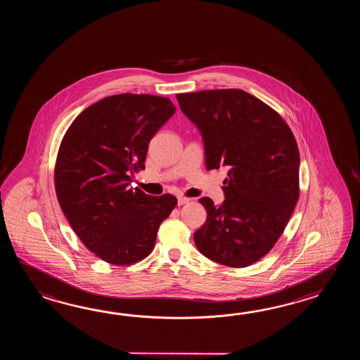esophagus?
<instances>
[{
	"label": "esophagus",
	"mask_w": 360,
	"mask_h": 360,
	"mask_svg": "<svg viewBox=\"0 0 360 360\" xmlns=\"http://www.w3.org/2000/svg\"><path fill=\"white\" fill-rule=\"evenodd\" d=\"M191 202V199L185 198V197H179L177 198V205L179 206H183V205H186V203H189Z\"/></svg>",
	"instance_id": "esophagus-1"
}]
</instances>
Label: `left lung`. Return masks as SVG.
<instances>
[{
    "label": "left lung",
    "instance_id": "1",
    "mask_svg": "<svg viewBox=\"0 0 360 360\" xmlns=\"http://www.w3.org/2000/svg\"><path fill=\"white\" fill-rule=\"evenodd\" d=\"M176 98L202 135L207 169H229L220 206L199 199L207 220L194 233V243L210 260L245 268L276 245L299 200L296 139L274 109L243 90Z\"/></svg>",
    "mask_w": 360,
    "mask_h": 360
}]
</instances>
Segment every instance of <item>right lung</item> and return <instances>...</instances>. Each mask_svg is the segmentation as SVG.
I'll return each mask as SVG.
<instances>
[{
	"label": "right lung",
	"instance_id": "add662e5",
	"mask_svg": "<svg viewBox=\"0 0 360 360\" xmlns=\"http://www.w3.org/2000/svg\"><path fill=\"white\" fill-rule=\"evenodd\" d=\"M171 100L120 94L86 108L61 140L55 191L63 212L91 252L131 265L153 251L157 231L177 205L172 194L130 186L149 141L175 113Z\"/></svg>",
	"mask_w": 360,
	"mask_h": 360
}]
</instances>
